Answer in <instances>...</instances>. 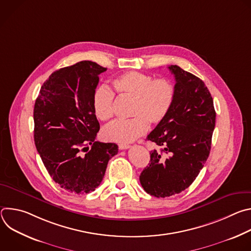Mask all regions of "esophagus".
Returning <instances> with one entry per match:
<instances>
[{
    "instance_id": "esophagus-1",
    "label": "esophagus",
    "mask_w": 251,
    "mask_h": 251,
    "mask_svg": "<svg viewBox=\"0 0 251 251\" xmlns=\"http://www.w3.org/2000/svg\"><path fill=\"white\" fill-rule=\"evenodd\" d=\"M118 147H119L120 150H126V149L130 148V145H128V144H119Z\"/></svg>"
}]
</instances>
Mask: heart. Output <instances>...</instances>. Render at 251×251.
I'll list each match as a JSON object with an SVG mask.
<instances>
[{"label":"heart","instance_id":"b5f03b06","mask_svg":"<svg viewBox=\"0 0 251 251\" xmlns=\"http://www.w3.org/2000/svg\"><path fill=\"white\" fill-rule=\"evenodd\" d=\"M115 92L123 98L133 100L127 120H115L103 128L105 140L130 143L144 135L149 124L162 123L170 113L176 98V86L168 78L128 71L112 81ZM92 108L95 116L109 120L114 113V92L106 85L98 86L92 95Z\"/></svg>","mask_w":251,"mask_h":251}]
</instances>
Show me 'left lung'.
I'll return each mask as SVG.
<instances>
[{
  "mask_svg": "<svg viewBox=\"0 0 251 251\" xmlns=\"http://www.w3.org/2000/svg\"><path fill=\"white\" fill-rule=\"evenodd\" d=\"M169 69L176 79L175 102L146 139L161 152L150 153L149 166L139 177L146 193L157 198L180 194L192 185L208 158L216 125L213 100L204 82L177 65Z\"/></svg>",
  "mask_w": 251,
  "mask_h": 251,
  "instance_id": "left-lung-1",
  "label": "left lung"
}]
</instances>
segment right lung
Instances as JSON below:
<instances>
[{
    "instance_id": "add662e5",
    "label": "right lung",
    "mask_w": 251,
    "mask_h": 251,
    "mask_svg": "<svg viewBox=\"0 0 251 251\" xmlns=\"http://www.w3.org/2000/svg\"><path fill=\"white\" fill-rule=\"evenodd\" d=\"M106 69L89 60L60 68L45 81L34 103L35 147L52 180L69 193L93 192L118 153L115 143L95 141L100 126L92 95Z\"/></svg>"
}]
</instances>
